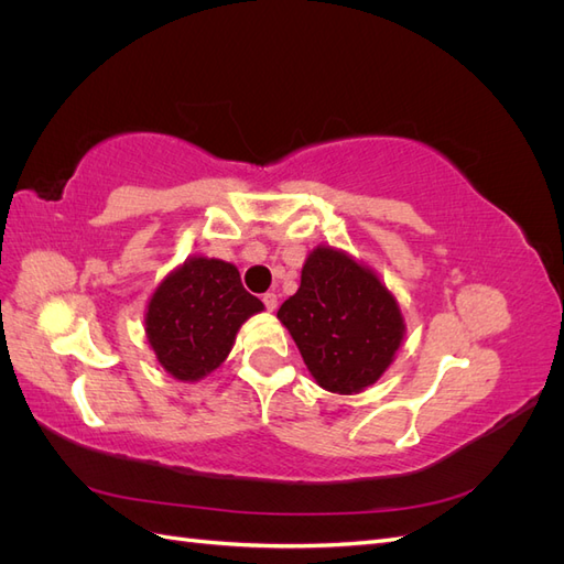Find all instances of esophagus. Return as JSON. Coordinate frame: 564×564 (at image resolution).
Returning a JSON list of instances; mask_svg holds the SVG:
<instances>
[{"label":"esophagus","mask_w":564,"mask_h":564,"mask_svg":"<svg viewBox=\"0 0 564 564\" xmlns=\"http://www.w3.org/2000/svg\"><path fill=\"white\" fill-rule=\"evenodd\" d=\"M261 301H263V305H265V308H268L270 313L278 308V294H272V292H265V294L261 296Z\"/></svg>","instance_id":"obj_1"}]
</instances>
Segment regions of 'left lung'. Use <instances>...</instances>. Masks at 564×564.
Masks as SVG:
<instances>
[{"mask_svg": "<svg viewBox=\"0 0 564 564\" xmlns=\"http://www.w3.org/2000/svg\"><path fill=\"white\" fill-rule=\"evenodd\" d=\"M278 317L317 386L338 395L377 383L404 336L400 305L377 272L332 247L308 253L299 292Z\"/></svg>", "mask_w": 564, "mask_h": 564, "instance_id": "1", "label": "left lung"}]
</instances>
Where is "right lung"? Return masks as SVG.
I'll use <instances>...</instances> for the list:
<instances>
[{
    "mask_svg": "<svg viewBox=\"0 0 564 564\" xmlns=\"http://www.w3.org/2000/svg\"><path fill=\"white\" fill-rule=\"evenodd\" d=\"M261 311L263 303L242 286L232 263L193 256L152 294L148 344L174 379L193 383L220 367L242 324Z\"/></svg>",
    "mask_w": 564,
    "mask_h": 564,
    "instance_id": "1",
    "label": "right lung"
}]
</instances>
